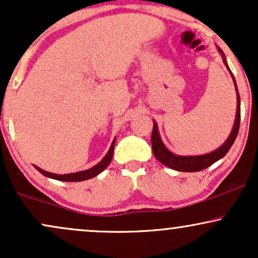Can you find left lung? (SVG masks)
<instances>
[{"instance_id":"1","label":"left lung","mask_w":258,"mask_h":258,"mask_svg":"<svg viewBox=\"0 0 258 258\" xmlns=\"http://www.w3.org/2000/svg\"><path fill=\"white\" fill-rule=\"evenodd\" d=\"M221 56L224 57V63L227 67L226 60H225V56L223 53V51L220 50ZM227 69L230 70V68L227 67ZM231 73V71H230ZM232 75V74H231ZM233 82H234V87H236L237 90V114H236V120H234V125L232 128V132L229 138H227L226 142L224 143L223 145L220 146L219 149L216 150V151L207 153V155H202V156H176L174 153H171L169 150L165 148L163 142L161 140V137H159L158 130H157V123L153 122V130H152V136H151V144H152V152L153 156L158 159L162 164H164L165 167L174 169V170L177 171H187V172H194V171H200L204 170L210 167V165L216 163L217 161H219L220 158H223L229 150L231 149V146L234 143V140L237 138L238 131H239V123H240V99H239V94H238V89H237V84H236V80H234L233 75Z\"/></svg>"}]
</instances>
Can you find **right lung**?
<instances>
[{
  "label": "right lung",
  "instance_id": "obj_1",
  "mask_svg": "<svg viewBox=\"0 0 258 258\" xmlns=\"http://www.w3.org/2000/svg\"><path fill=\"white\" fill-rule=\"evenodd\" d=\"M114 145H115V139L113 140L112 145H110L109 151L105 156V158H103L102 161L99 163V164H96L95 167H93L91 169H88V170L80 171V172H74V174H68V175H57V174H51V172H47V171H45V170H41V169L38 168V167H35V168H37L38 171H40L42 175L46 176V177L54 178V180H58V181L78 182V181L89 180V178L95 177V176L99 175L101 171H103L107 167H108L110 161H112V157H113Z\"/></svg>",
  "mask_w": 258,
  "mask_h": 258
}]
</instances>
